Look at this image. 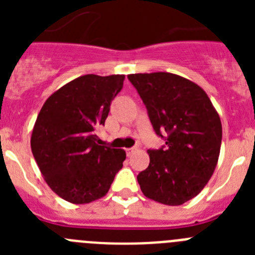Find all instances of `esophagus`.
<instances>
[{"instance_id": "obj_1", "label": "esophagus", "mask_w": 255, "mask_h": 255, "mask_svg": "<svg viewBox=\"0 0 255 255\" xmlns=\"http://www.w3.org/2000/svg\"><path fill=\"white\" fill-rule=\"evenodd\" d=\"M135 150H136V148H126V154L131 155Z\"/></svg>"}]
</instances>
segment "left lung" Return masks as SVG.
Returning <instances> with one entry per match:
<instances>
[{
  "mask_svg": "<svg viewBox=\"0 0 255 255\" xmlns=\"http://www.w3.org/2000/svg\"><path fill=\"white\" fill-rule=\"evenodd\" d=\"M148 110L153 129L166 135V148L148 150L149 166L138 175L149 199L180 206L197 197L212 177L220 157L222 125L209 97L176 74L128 75Z\"/></svg>",
  "mask_w": 255,
  "mask_h": 255,
  "instance_id": "obj_1",
  "label": "left lung"
}]
</instances>
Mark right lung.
<instances>
[{
    "mask_svg": "<svg viewBox=\"0 0 255 255\" xmlns=\"http://www.w3.org/2000/svg\"><path fill=\"white\" fill-rule=\"evenodd\" d=\"M124 80L120 74L79 76L52 93L38 114L31 152L47 185L70 203L105 197L123 167L125 150L101 145L96 129L105 125Z\"/></svg>",
    "mask_w": 255,
    "mask_h": 255,
    "instance_id": "1",
    "label": "right lung"
}]
</instances>
